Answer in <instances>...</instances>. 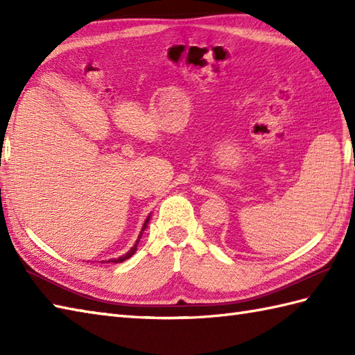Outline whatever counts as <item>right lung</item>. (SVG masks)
<instances>
[{
  "label": "right lung",
  "mask_w": 355,
  "mask_h": 355,
  "mask_svg": "<svg viewBox=\"0 0 355 355\" xmlns=\"http://www.w3.org/2000/svg\"><path fill=\"white\" fill-rule=\"evenodd\" d=\"M149 220H150V215H148V218L145 220V223H143V227H141V230H140V233H139V236H137V239H135V243H134V245L130 248V250H128L125 254H122L120 256V258H117V259H110V261H107V262H114V263H119V262H123V261H126V259H130L131 256L137 252V245H139V243H140V238H141V235H143V232H145V229L148 227V223H149ZM101 262H103V261H101Z\"/></svg>",
  "instance_id": "obj_1"
}]
</instances>
